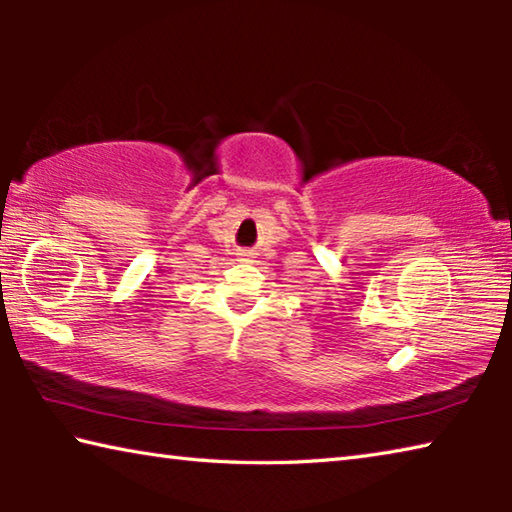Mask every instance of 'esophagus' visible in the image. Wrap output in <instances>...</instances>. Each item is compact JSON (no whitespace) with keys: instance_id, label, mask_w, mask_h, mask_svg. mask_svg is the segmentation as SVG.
Returning <instances> with one entry per match:
<instances>
[{"instance_id":"34e87169","label":"esophagus","mask_w":512,"mask_h":512,"mask_svg":"<svg viewBox=\"0 0 512 512\" xmlns=\"http://www.w3.org/2000/svg\"><path fill=\"white\" fill-rule=\"evenodd\" d=\"M239 257L241 259H253V253H250V250H239Z\"/></svg>"}]
</instances>
